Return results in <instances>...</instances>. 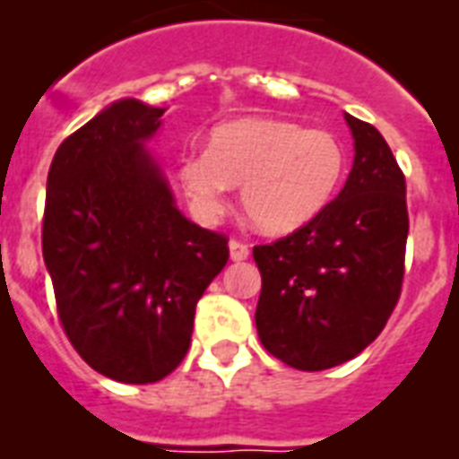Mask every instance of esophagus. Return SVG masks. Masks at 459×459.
<instances>
[{"label": "esophagus", "mask_w": 459, "mask_h": 459, "mask_svg": "<svg viewBox=\"0 0 459 459\" xmlns=\"http://www.w3.org/2000/svg\"><path fill=\"white\" fill-rule=\"evenodd\" d=\"M230 258H232L234 263L247 261V258H248V247H247V244H244V241H237V239L230 241Z\"/></svg>", "instance_id": "1"}]
</instances>
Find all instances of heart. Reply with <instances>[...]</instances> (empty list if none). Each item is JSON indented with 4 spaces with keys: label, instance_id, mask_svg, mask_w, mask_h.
Segmentation results:
<instances>
[{
    "label": "heart",
    "instance_id": "heart-1",
    "mask_svg": "<svg viewBox=\"0 0 459 459\" xmlns=\"http://www.w3.org/2000/svg\"><path fill=\"white\" fill-rule=\"evenodd\" d=\"M347 148L333 131L304 129L273 117L218 124L204 152L179 160V181L201 220L225 211L227 189L239 186L241 211L270 237L314 222L335 198Z\"/></svg>",
    "mask_w": 459,
    "mask_h": 459
}]
</instances>
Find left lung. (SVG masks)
Returning <instances> with one entry per match:
<instances>
[{
    "label": "left lung",
    "mask_w": 459,
    "mask_h": 459,
    "mask_svg": "<svg viewBox=\"0 0 459 459\" xmlns=\"http://www.w3.org/2000/svg\"><path fill=\"white\" fill-rule=\"evenodd\" d=\"M354 165L325 211L285 239L254 247L261 270L255 328L299 371L364 351L385 328L404 278L410 232L404 174L376 126L344 112Z\"/></svg>",
    "instance_id": "left-lung-1"
}]
</instances>
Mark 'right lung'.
I'll use <instances>...</instances> for the list:
<instances>
[{
	"label": "right lung",
	"instance_id": "obj_1",
	"mask_svg": "<svg viewBox=\"0 0 459 459\" xmlns=\"http://www.w3.org/2000/svg\"><path fill=\"white\" fill-rule=\"evenodd\" d=\"M162 115L124 98L74 131L49 165L42 220L69 342L98 374L136 385L186 357L198 299L230 258L222 234L181 215L145 148Z\"/></svg>",
	"mask_w": 459,
	"mask_h": 459
}]
</instances>
